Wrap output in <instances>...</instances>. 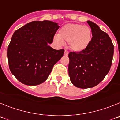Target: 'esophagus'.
Here are the masks:
<instances>
[{"label": "esophagus", "mask_w": 120, "mask_h": 120, "mask_svg": "<svg viewBox=\"0 0 120 120\" xmlns=\"http://www.w3.org/2000/svg\"><path fill=\"white\" fill-rule=\"evenodd\" d=\"M68 52L67 50H65V52H64V55L65 56H68Z\"/></svg>", "instance_id": "obj_1"}]
</instances>
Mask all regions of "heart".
<instances>
[{
  "label": "heart",
  "mask_w": 120,
  "mask_h": 120,
  "mask_svg": "<svg viewBox=\"0 0 120 120\" xmlns=\"http://www.w3.org/2000/svg\"><path fill=\"white\" fill-rule=\"evenodd\" d=\"M91 40V31L87 26L79 24H68L59 30L55 40L59 43H68L71 50L80 52L85 49Z\"/></svg>",
  "instance_id": "b5f03b06"
}]
</instances>
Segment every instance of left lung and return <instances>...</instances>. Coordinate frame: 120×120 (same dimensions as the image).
<instances>
[{
  "mask_svg": "<svg viewBox=\"0 0 120 120\" xmlns=\"http://www.w3.org/2000/svg\"><path fill=\"white\" fill-rule=\"evenodd\" d=\"M91 29V40L88 47L80 52H71L68 74L75 86L89 88L97 85L109 71L114 46L107 33L97 24L88 21Z\"/></svg>",
  "mask_w": 120,
  "mask_h": 120,
  "instance_id": "left-lung-1",
  "label": "left lung"
}]
</instances>
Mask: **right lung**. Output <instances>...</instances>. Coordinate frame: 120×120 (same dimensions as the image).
I'll list each match as a JSON object with an SVG mask.
<instances>
[{
	"mask_svg": "<svg viewBox=\"0 0 120 120\" xmlns=\"http://www.w3.org/2000/svg\"><path fill=\"white\" fill-rule=\"evenodd\" d=\"M58 29V24L51 21H33L14 32L8 47V64L22 83H43L63 56L64 49L55 50L49 45Z\"/></svg>",
	"mask_w": 120,
	"mask_h": 120,
	"instance_id": "add662e5",
	"label": "right lung"
}]
</instances>
